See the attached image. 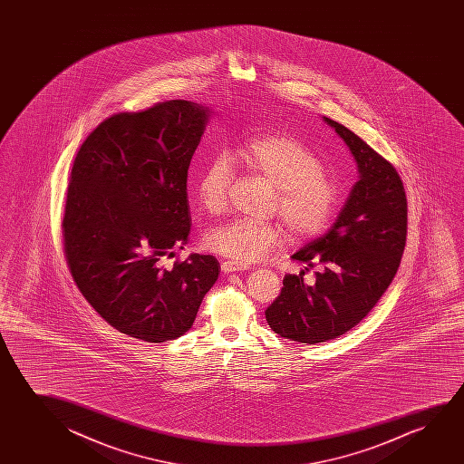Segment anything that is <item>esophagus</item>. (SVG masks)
I'll return each mask as SVG.
<instances>
[{
    "label": "esophagus",
    "instance_id": "34e87169",
    "mask_svg": "<svg viewBox=\"0 0 464 464\" xmlns=\"http://www.w3.org/2000/svg\"><path fill=\"white\" fill-rule=\"evenodd\" d=\"M220 267H222V271L225 274L236 273V271H244V269H247V266H244V265H239V263H236V261L231 260L222 261Z\"/></svg>",
    "mask_w": 464,
    "mask_h": 464
}]
</instances>
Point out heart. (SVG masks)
I'll use <instances>...</instances> for the list:
<instances>
[{"label":"heart","instance_id":"b5f03b06","mask_svg":"<svg viewBox=\"0 0 464 464\" xmlns=\"http://www.w3.org/2000/svg\"><path fill=\"white\" fill-rule=\"evenodd\" d=\"M236 159L277 188L276 210L293 239L301 241L326 227L336 208V185L324 171L317 153L304 140L288 133L254 136L236 149ZM233 182L228 155L217 153L204 166L197 182L198 201L206 212L220 214L227 208ZM284 241L277 222L235 218L210 229L208 247L239 265L265 258Z\"/></svg>","mask_w":464,"mask_h":464}]
</instances>
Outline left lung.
<instances>
[{"mask_svg":"<svg viewBox=\"0 0 464 464\" xmlns=\"http://www.w3.org/2000/svg\"><path fill=\"white\" fill-rule=\"evenodd\" d=\"M353 155L358 182L328 233L292 255L305 265L286 274L266 320L274 333L301 343L331 341L352 330L387 292L406 247L407 199L393 165L349 128L324 117ZM319 266L307 286L304 271Z\"/></svg>","mask_w":464,"mask_h":464,"instance_id":"obj_1","label":"left lung"}]
</instances>
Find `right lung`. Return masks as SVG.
I'll return each instance as SVG.
<instances>
[{
	"label": "right lung",
	"instance_id": "add662e5",
	"mask_svg": "<svg viewBox=\"0 0 464 464\" xmlns=\"http://www.w3.org/2000/svg\"><path fill=\"white\" fill-rule=\"evenodd\" d=\"M209 115L185 100L111 115L71 169L62 223L71 276L100 317L146 343L190 330L220 274L212 255L161 266L188 241L187 176Z\"/></svg>",
	"mask_w": 464,
	"mask_h": 464
}]
</instances>
